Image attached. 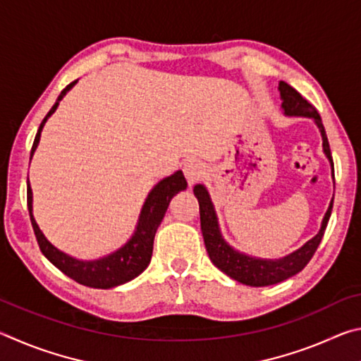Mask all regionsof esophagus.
Returning <instances> with one entry per match:
<instances>
[{
    "mask_svg": "<svg viewBox=\"0 0 361 361\" xmlns=\"http://www.w3.org/2000/svg\"><path fill=\"white\" fill-rule=\"evenodd\" d=\"M183 172H185L189 185H194V183H197L205 175V167L200 161H189L183 167Z\"/></svg>",
    "mask_w": 361,
    "mask_h": 361,
    "instance_id": "34e87169",
    "label": "esophagus"
}]
</instances>
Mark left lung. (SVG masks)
I'll list each match as a JSON object with an SVG mask.
<instances>
[{"mask_svg": "<svg viewBox=\"0 0 361 361\" xmlns=\"http://www.w3.org/2000/svg\"><path fill=\"white\" fill-rule=\"evenodd\" d=\"M279 90H280V97H282L283 113L286 116H305V118H312L315 121V124L322 133L323 151H325L326 157L329 159V164H331V172L334 178L331 149H329L328 137H326L325 127H323L320 114L317 113L315 106L310 105V103L305 100L296 89H293L290 84H286L285 81H280ZM194 194L199 200L200 229H202L205 248L212 262L219 269V271H223L226 276H229L231 279L237 280V282H240L243 285H250V286H267V285L283 282V280L293 277L299 271H302L305 264H307L310 258L314 256L315 250L320 245L322 237L325 234L328 219L331 216V209H333V200H331L325 213V218H323L322 221V228L319 231V234H317L314 239L305 242L301 248L296 250V252H293L291 255L280 259H261V258H252V256L248 255L239 253L237 250H234L226 243L221 232H219L218 218H216L215 209H213L209 191H207L204 185H195Z\"/></svg>", "mask_w": 361, "mask_h": 361, "instance_id": "8db88e82", "label": "left lung"}]
</instances>
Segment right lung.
Here are the masks:
<instances>
[{
  "label": "right lung",
  "mask_w": 361,
  "mask_h": 361,
  "mask_svg": "<svg viewBox=\"0 0 361 361\" xmlns=\"http://www.w3.org/2000/svg\"><path fill=\"white\" fill-rule=\"evenodd\" d=\"M75 84L76 81H73L71 84L66 85L62 92H60L57 102L54 103L51 111H49L46 114V118L42 119L32 146V156L36 151V148H38L41 130L42 127H44L47 118L56 111L59 106V102L63 99V95L68 92ZM186 186L188 183L181 170L159 181L157 185L152 188V191L148 194V197H146V202L143 205L142 213H140L137 229L133 232L132 239L127 242L124 247L116 250L114 253L103 256V258L94 259V261H81V259L71 258L70 255L60 252L59 248L54 247L52 243L46 239L44 234H42L33 218V205H32L33 194L28 181H27V204H28L30 219H32L36 240H38V245L41 248L42 255H44L54 266L60 269L65 276H68L70 279L75 280V282L90 286V288L106 290L126 282H130L132 279L140 276V274L148 267L151 261V255H152V243H154V235L159 224H161L164 215H166L167 207L173 195L183 191V189H186Z\"/></svg>",
  "instance_id": "1"
}]
</instances>
